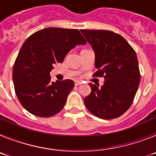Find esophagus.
Returning <instances> with one entry per match:
<instances>
[{"mask_svg": "<svg viewBox=\"0 0 156 156\" xmlns=\"http://www.w3.org/2000/svg\"><path fill=\"white\" fill-rule=\"evenodd\" d=\"M80 84H82V82H81V81H80V80H76L75 81L76 86H78V85H80Z\"/></svg>", "mask_w": 156, "mask_h": 156, "instance_id": "obj_1", "label": "esophagus"}]
</instances>
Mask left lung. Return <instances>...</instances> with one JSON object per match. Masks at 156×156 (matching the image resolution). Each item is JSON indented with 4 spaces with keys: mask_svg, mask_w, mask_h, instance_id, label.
Listing matches in <instances>:
<instances>
[{
    "mask_svg": "<svg viewBox=\"0 0 156 156\" xmlns=\"http://www.w3.org/2000/svg\"><path fill=\"white\" fill-rule=\"evenodd\" d=\"M80 31L94 51L98 70L93 76L105 78L101 87L89 83L91 92L84 98L85 105L101 119L119 117L132 105L140 83L136 52L122 36L112 31Z\"/></svg>",
    "mask_w": 156,
    "mask_h": 156,
    "instance_id": "obj_1",
    "label": "left lung"
}]
</instances>
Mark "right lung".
I'll return each mask as SVG.
<instances>
[{
    "mask_svg": "<svg viewBox=\"0 0 156 156\" xmlns=\"http://www.w3.org/2000/svg\"><path fill=\"white\" fill-rule=\"evenodd\" d=\"M86 43L78 30L56 27L41 30L27 38L12 72L15 91L25 109L40 117L52 116L62 110L74 82H51L50 72L70 50Z\"/></svg>",
    "mask_w": 156,
    "mask_h": 156,
    "instance_id": "obj_1",
    "label": "right lung"
}]
</instances>
